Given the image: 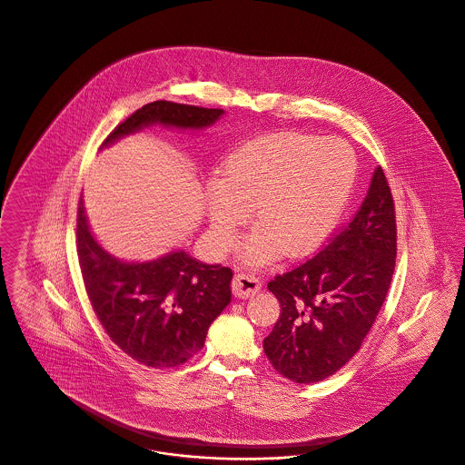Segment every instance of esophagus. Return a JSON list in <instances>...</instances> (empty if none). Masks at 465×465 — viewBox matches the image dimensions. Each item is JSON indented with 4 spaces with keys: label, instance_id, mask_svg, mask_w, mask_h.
<instances>
[{
    "label": "esophagus",
    "instance_id": "obj_1",
    "mask_svg": "<svg viewBox=\"0 0 465 465\" xmlns=\"http://www.w3.org/2000/svg\"><path fill=\"white\" fill-rule=\"evenodd\" d=\"M260 288H262L260 282L250 274H235V278L232 282V292L239 299H246V297L254 295Z\"/></svg>",
    "mask_w": 465,
    "mask_h": 465
}]
</instances>
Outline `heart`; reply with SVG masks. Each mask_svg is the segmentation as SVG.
Listing matches in <instances>:
<instances>
[{"label": "heart", "mask_w": 465, "mask_h": 465, "mask_svg": "<svg viewBox=\"0 0 465 465\" xmlns=\"http://www.w3.org/2000/svg\"><path fill=\"white\" fill-rule=\"evenodd\" d=\"M354 179L356 155L341 140L282 133L241 144L207 183L215 246L232 248L254 205L260 226L241 250L242 263L267 265L282 250L306 254L336 224Z\"/></svg>", "instance_id": "heart-1"}]
</instances>
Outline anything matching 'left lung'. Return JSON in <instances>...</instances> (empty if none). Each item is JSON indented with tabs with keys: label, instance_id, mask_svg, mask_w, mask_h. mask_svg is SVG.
Masks as SVG:
<instances>
[{
	"label": "left lung",
	"instance_id": "8db88e82",
	"mask_svg": "<svg viewBox=\"0 0 465 465\" xmlns=\"http://www.w3.org/2000/svg\"><path fill=\"white\" fill-rule=\"evenodd\" d=\"M394 260L393 194L379 166L358 213L331 242L269 282L282 315L263 351L276 371L313 384L354 358L384 304Z\"/></svg>",
	"mask_w": 465,
	"mask_h": 465
}]
</instances>
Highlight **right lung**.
<instances>
[{"mask_svg":"<svg viewBox=\"0 0 465 465\" xmlns=\"http://www.w3.org/2000/svg\"><path fill=\"white\" fill-rule=\"evenodd\" d=\"M223 109L155 101L122 122L101 148L148 125L205 129ZM77 258L84 288L107 336L129 358L173 368L203 349L211 323L232 301V269L209 265L183 250L150 262L109 254L90 232L83 198L77 209Z\"/></svg>","mask_w":465,"mask_h":465,"instance_id":"add662e5","label":"right lung"}]
</instances>
